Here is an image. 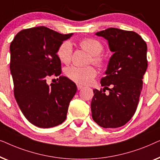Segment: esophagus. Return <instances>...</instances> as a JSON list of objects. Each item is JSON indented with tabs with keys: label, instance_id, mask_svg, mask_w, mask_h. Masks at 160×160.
Returning a JSON list of instances; mask_svg holds the SVG:
<instances>
[{
	"label": "esophagus",
	"instance_id": "obj_1",
	"mask_svg": "<svg viewBox=\"0 0 160 160\" xmlns=\"http://www.w3.org/2000/svg\"><path fill=\"white\" fill-rule=\"evenodd\" d=\"M83 86H82V85H80V84H77V89H78V90H80V89H82V88H83Z\"/></svg>",
	"mask_w": 160,
	"mask_h": 160
}]
</instances>
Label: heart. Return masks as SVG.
<instances>
[{
  "label": "heart",
  "instance_id": "obj_1",
  "mask_svg": "<svg viewBox=\"0 0 160 160\" xmlns=\"http://www.w3.org/2000/svg\"><path fill=\"white\" fill-rule=\"evenodd\" d=\"M80 46L83 49L91 55V61L96 65H101L103 58L100 55L103 46L97 39L92 38H85L81 41ZM73 47L68 41L62 42L59 47L57 54L60 60L63 63H68L71 61ZM66 75L70 79L80 84H87L92 82L97 75L96 70L92 66L78 67L71 66L66 69Z\"/></svg>",
  "mask_w": 160,
  "mask_h": 160
}]
</instances>
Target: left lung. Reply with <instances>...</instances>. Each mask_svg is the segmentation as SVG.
I'll use <instances>...</instances> for the list:
<instances>
[{"label": "left lung", "instance_id": "8db88e82", "mask_svg": "<svg viewBox=\"0 0 160 160\" xmlns=\"http://www.w3.org/2000/svg\"><path fill=\"white\" fill-rule=\"evenodd\" d=\"M95 35L106 39L113 54L100 81L102 91L93 89L92 116L101 128H117L130 121L137 109L148 66L147 45L136 32L114 28ZM109 86L112 88L106 95L104 89Z\"/></svg>", "mask_w": 160, "mask_h": 160}]
</instances>
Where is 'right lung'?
<instances>
[{
    "mask_svg": "<svg viewBox=\"0 0 160 160\" xmlns=\"http://www.w3.org/2000/svg\"><path fill=\"white\" fill-rule=\"evenodd\" d=\"M73 36L47 27L21 30L10 45V71L14 97L26 119L35 126L49 128L65 121L70 102L77 87L65 76L47 83V77L60 76L61 62L57 52Z\"/></svg>",
    "mask_w": 160,
    "mask_h": 160,
    "instance_id": "add662e5",
    "label": "right lung"
}]
</instances>
